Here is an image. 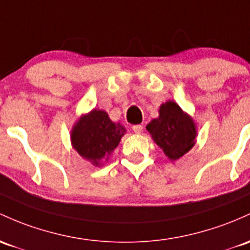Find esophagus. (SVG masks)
Masks as SVG:
<instances>
[{
    "label": "esophagus",
    "instance_id": "34e87169",
    "mask_svg": "<svg viewBox=\"0 0 250 250\" xmlns=\"http://www.w3.org/2000/svg\"><path fill=\"white\" fill-rule=\"evenodd\" d=\"M133 130H134V133H136V134H141V133H142V130H144V127H142L141 125H133Z\"/></svg>",
    "mask_w": 250,
    "mask_h": 250
}]
</instances>
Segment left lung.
I'll use <instances>...</instances> for the list:
<instances>
[{
  "label": "left lung",
  "mask_w": 250,
  "mask_h": 250,
  "mask_svg": "<svg viewBox=\"0 0 250 250\" xmlns=\"http://www.w3.org/2000/svg\"><path fill=\"white\" fill-rule=\"evenodd\" d=\"M146 129L169 161L180 159L196 144V122L174 101L161 104L159 116L148 123Z\"/></svg>",
  "instance_id": "left-lung-1"
}]
</instances>
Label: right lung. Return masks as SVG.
I'll list each match as a JSON object with an SVG mask.
<instances>
[{
  "mask_svg": "<svg viewBox=\"0 0 250 250\" xmlns=\"http://www.w3.org/2000/svg\"><path fill=\"white\" fill-rule=\"evenodd\" d=\"M125 131L120 122H112L108 112L92 109L72 125L71 145L82 158L100 167L109 160Z\"/></svg>",
  "mask_w": 250,
  "mask_h": 250,
  "instance_id": "right-lung-1",
  "label": "right lung"
}]
</instances>
